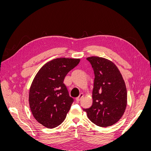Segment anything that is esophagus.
<instances>
[{
	"instance_id": "34e87169",
	"label": "esophagus",
	"mask_w": 151,
	"mask_h": 151,
	"mask_svg": "<svg viewBox=\"0 0 151 151\" xmlns=\"http://www.w3.org/2000/svg\"><path fill=\"white\" fill-rule=\"evenodd\" d=\"M84 96V94H83V93H81L80 94H79V96L77 98H76V101H79L81 99V98H83Z\"/></svg>"
}]
</instances>
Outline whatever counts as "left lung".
<instances>
[{"mask_svg": "<svg viewBox=\"0 0 151 151\" xmlns=\"http://www.w3.org/2000/svg\"><path fill=\"white\" fill-rule=\"evenodd\" d=\"M94 74L93 104L83 109L89 119L101 127L111 126L119 120L127 103L125 83L120 70L108 59L99 57L86 58Z\"/></svg>", "mask_w": 151, "mask_h": 151, "instance_id": "8db88e82", "label": "left lung"}]
</instances>
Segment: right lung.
Segmentation results:
<instances>
[{"mask_svg": "<svg viewBox=\"0 0 151 151\" xmlns=\"http://www.w3.org/2000/svg\"><path fill=\"white\" fill-rule=\"evenodd\" d=\"M80 59L58 58L40 68L31 84L29 103L31 111L40 124L53 129L64 121L74 99L63 83L68 72Z\"/></svg>", "mask_w": 151, "mask_h": 151, "instance_id": "add662e5", "label": "right lung"}]
</instances>
